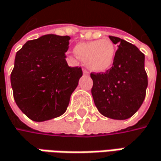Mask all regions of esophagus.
Segmentation results:
<instances>
[{"label": "esophagus", "instance_id": "esophagus-1", "mask_svg": "<svg viewBox=\"0 0 161 161\" xmlns=\"http://www.w3.org/2000/svg\"><path fill=\"white\" fill-rule=\"evenodd\" d=\"M83 73H84V75H88V72L86 71V69H84V70H83Z\"/></svg>", "mask_w": 161, "mask_h": 161}]
</instances>
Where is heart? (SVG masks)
Here are the masks:
<instances>
[{"label":"heart","mask_w":161,"mask_h":161,"mask_svg":"<svg viewBox=\"0 0 161 161\" xmlns=\"http://www.w3.org/2000/svg\"><path fill=\"white\" fill-rule=\"evenodd\" d=\"M75 54L85 62L90 71L103 73L113 65L116 57V48L108 39L78 43L74 48Z\"/></svg>","instance_id":"obj_1"}]
</instances>
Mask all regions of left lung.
I'll use <instances>...</instances> for the list:
<instances>
[{
	"instance_id": "obj_1",
	"label": "left lung",
	"mask_w": 161,
	"mask_h": 161,
	"mask_svg": "<svg viewBox=\"0 0 161 161\" xmlns=\"http://www.w3.org/2000/svg\"><path fill=\"white\" fill-rule=\"evenodd\" d=\"M118 45L113 66L103 74H91V93L100 113L112 119L131 118L146 97L147 75L145 55L134 44L109 36Z\"/></svg>"
}]
</instances>
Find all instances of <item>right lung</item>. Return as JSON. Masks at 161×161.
Instances as JSON below:
<instances>
[{
    "label": "right lung",
    "instance_id": "obj_1",
    "mask_svg": "<svg viewBox=\"0 0 161 161\" xmlns=\"http://www.w3.org/2000/svg\"><path fill=\"white\" fill-rule=\"evenodd\" d=\"M70 37L45 34L24 43L16 53L11 85L18 108L43 122L62 116L83 75L81 67L68 66L64 53Z\"/></svg>",
    "mask_w": 161,
    "mask_h": 161
}]
</instances>
